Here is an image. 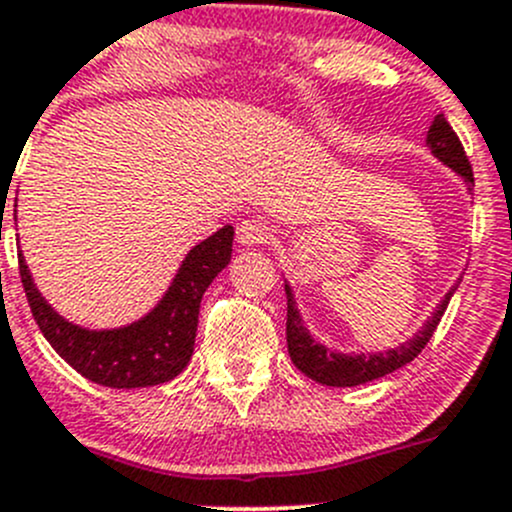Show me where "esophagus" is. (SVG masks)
Instances as JSON below:
<instances>
[{
  "label": "esophagus",
  "instance_id": "esophagus-1",
  "mask_svg": "<svg viewBox=\"0 0 512 512\" xmlns=\"http://www.w3.org/2000/svg\"><path fill=\"white\" fill-rule=\"evenodd\" d=\"M270 237V227H267L262 219H245V222L237 224V242H240L242 247L262 245V242H267Z\"/></svg>",
  "mask_w": 512,
  "mask_h": 512
}]
</instances>
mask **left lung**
<instances>
[{"mask_svg": "<svg viewBox=\"0 0 512 512\" xmlns=\"http://www.w3.org/2000/svg\"><path fill=\"white\" fill-rule=\"evenodd\" d=\"M427 148L434 159L442 161L444 166H450L465 181L467 191L475 186V176H472V166L465 156V148H462L460 138L452 131L450 123H447L444 113H437L432 126H429ZM457 285H460V278L444 293V298L439 300L437 308L424 321V326L396 348L369 353H343L310 333V328L303 321V315H300L298 303H295L293 288L285 280V295H288V326H285V333H288V353L293 358L295 369H300L308 379L318 381L323 386H358L369 384V381H376L381 376L391 374V371L401 369V366H407L429 343L434 328L439 326L444 310H447V303L455 295Z\"/></svg>", "mask_w": 512, "mask_h": 512, "instance_id": "8db88e82", "label": "left lung"}]
</instances>
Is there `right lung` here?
I'll use <instances>...</instances> for the list:
<instances>
[{
    "instance_id": "add662e5",
    "label": "right lung",
    "mask_w": 512,
    "mask_h": 512,
    "mask_svg": "<svg viewBox=\"0 0 512 512\" xmlns=\"http://www.w3.org/2000/svg\"><path fill=\"white\" fill-rule=\"evenodd\" d=\"M232 240L234 227L224 224L191 247L159 303L138 321L118 328H85L62 318L37 290L22 250L19 275L42 336L78 374L111 389H141L166 384L186 369L194 353L202 295L232 260Z\"/></svg>"
}]
</instances>
